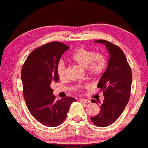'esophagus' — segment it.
I'll use <instances>...</instances> for the list:
<instances>
[{
  "label": "esophagus",
  "mask_w": 148,
  "mask_h": 148,
  "mask_svg": "<svg viewBox=\"0 0 148 148\" xmlns=\"http://www.w3.org/2000/svg\"><path fill=\"white\" fill-rule=\"evenodd\" d=\"M80 101L84 103H88L90 102V101L89 99H80Z\"/></svg>",
  "instance_id": "1"
}]
</instances>
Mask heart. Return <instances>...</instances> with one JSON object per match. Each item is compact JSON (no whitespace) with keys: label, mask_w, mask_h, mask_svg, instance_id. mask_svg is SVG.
Segmentation results:
<instances>
[{"label":"heart","mask_w":148,"mask_h":148,"mask_svg":"<svg viewBox=\"0 0 148 148\" xmlns=\"http://www.w3.org/2000/svg\"><path fill=\"white\" fill-rule=\"evenodd\" d=\"M71 58L74 62L85 68L88 73L94 77H97L103 74L106 68L107 60L103 53H95L94 51L85 47H79L76 49L71 55ZM56 72L60 79L64 78L66 66L63 61L58 62L56 66ZM88 86H89L88 84L84 86V87ZM83 88V86L79 85L77 88L81 90Z\"/></svg>","instance_id":"heart-1"}]
</instances>
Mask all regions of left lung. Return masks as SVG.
<instances>
[{
    "label": "left lung",
    "mask_w": 148,
    "mask_h": 148,
    "mask_svg": "<svg viewBox=\"0 0 148 148\" xmlns=\"http://www.w3.org/2000/svg\"><path fill=\"white\" fill-rule=\"evenodd\" d=\"M95 42L104 44L110 53L106 70L101 75L97 87L103 91L104 100L100 105V112L90 120L99 127L112 124L124 110L130 97L132 71L124 53L112 42L99 40ZM92 103H96L92 99Z\"/></svg>",
    "instance_id": "left-lung-1"
}]
</instances>
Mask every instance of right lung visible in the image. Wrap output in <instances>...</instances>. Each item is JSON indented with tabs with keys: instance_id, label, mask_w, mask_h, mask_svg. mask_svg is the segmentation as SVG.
<instances>
[{
	"instance_id": "right-lung-1",
	"label": "right lung",
	"mask_w": 148,
	"mask_h": 148,
	"mask_svg": "<svg viewBox=\"0 0 148 148\" xmlns=\"http://www.w3.org/2000/svg\"><path fill=\"white\" fill-rule=\"evenodd\" d=\"M69 47L60 42H51L38 47L25 60L21 71L23 97L32 115L42 124L56 127L66 117L73 97L56 101L51 84L59 80L56 66Z\"/></svg>"
}]
</instances>
